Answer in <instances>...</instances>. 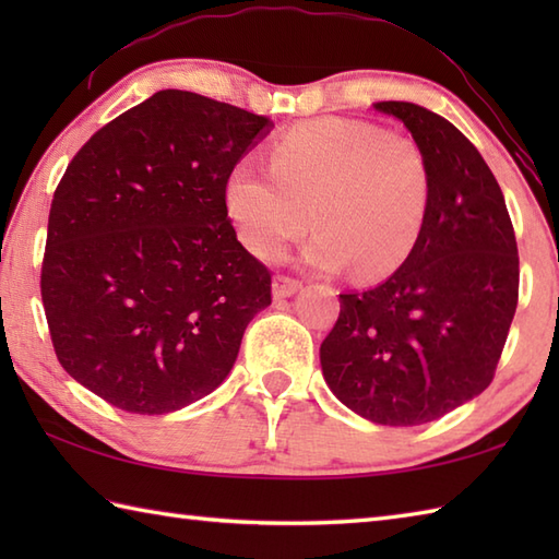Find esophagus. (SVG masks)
<instances>
[{
    "label": "esophagus",
    "mask_w": 559,
    "mask_h": 559,
    "mask_svg": "<svg viewBox=\"0 0 559 559\" xmlns=\"http://www.w3.org/2000/svg\"><path fill=\"white\" fill-rule=\"evenodd\" d=\"M302 288L300 281H295L290 276H276L273 278V298H290Z\"/></svg>",
    "instance_id": "obj_1"
}]
</instances>
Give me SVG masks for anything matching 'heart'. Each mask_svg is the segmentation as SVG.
I'll return each mask as SVG.
<instances>
[{
	"instance_id": "1",
	"label": "heart",
	"mask_w": 559,
	"mask_h": 559,
	"mask_svg": "<svg viewBox=\"0 0 559 559\" xmlns=\"http://www.w3.org/2000/svg\"><path fill=\"white\" fill-rule=\"evenodd\" d=\"M233 165L225 213L249 252L276 261L310 228L305 259L319 271L353 266L358 278L389 276L420 240L432 175L418 141L382 127L319 117L290 127L271 148Z\"/></svg>"
}]
</instances>
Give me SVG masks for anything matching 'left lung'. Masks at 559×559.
Wrapping results in <instances>:
<instances>
[{"mask_svg":"<svg viewBox=\"0 0 559 559\" xmlns=\"http://www.w3.org/2000/svg\"><path fill=\"white\" fill-rule=\"evenodd\" d=\"M425 151L432 197L411 257L377 288L338 295L319 358L329 389L377 425L442 418L490 386L519 302V252L502 189L444 117L384 100Z\"/></svg>","mask_w":559,"mask_h":559,"instance_id":"obj_1","label":"left lung"}]
</instances>
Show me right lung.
Masks as SVG:
<instances>
[{
    "label": "right lung",
    "mask_w": 559,
    "mask_h": 559,
    "mask_svg": "<svg viewBox=\"0 0 559 559\" xmlns=\"http://www.w3.org/2000/svg\"><path fill=\"white\" fill-rule=\"evenodd\" d=\"M271 127L168 88L71 158L40 295L59 365L110 406L163 415L204 399L271 305V271L237 242L223 199L233 165Z\"/></svg>",
    "instance_id": "right-lung-1"
}]
</instances>
